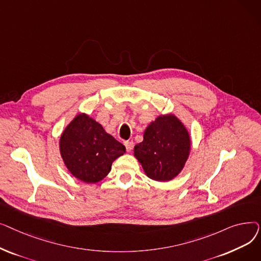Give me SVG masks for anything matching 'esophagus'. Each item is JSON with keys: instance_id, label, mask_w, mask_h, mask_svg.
Returning a JSON list of instances; mask_svg holds the SVG:
<instances>
[{"instance_id": "34e87169", "label": "esophagus", "mask_w": 261, "mask_h": 261, "mask_svg": "<svg viewBox=\"0 0 261 261\" xmlns=\"http://www.w3.org/2000/svg\"><path fill=\"white\" fill-rule=\"evenodd\" d=\"M125 146H126V149H127V151L128 152H130L131 150L133 149V142H125Z\"/></svg>"}]
</instances>
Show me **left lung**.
Listing matches in <instances>:
<instances>
[{"label": "left lung", "instance_id": "1", "mask_svg": "<svg viewBox=\"0 0 261 261\" xmlns=\"http://www.w3.org/2000/svg\"><path fill=\"white\" fill-rule=\"evenodd\" d=\"M189 152V133L173 114L158 116L150 122L143 142L134 147V156L147 176L159 182H168L179 174Z\"/></svg>", "mask_w": 261, "mask_h": 261}]
</instances>
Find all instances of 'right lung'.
Instances as JSON below:
<instances>
[{
  "label": "right lung",
  "instance_id": "add662e5",
  "mask_svg": "<svg viewBox=\"0 0 261 261\" xmlns=\"http://www.w3.org/2000/svg\"><path fill=\"white\" fill-rule=\"evenodd\" d=\"M60 154L75 177L85 183H97L111 170L112 163L126 148L105 131L89 115L78 114L61 134Z\"/></svg>",
  "mask_w": 261,
  "mask_h": 261
}]
</instances>
